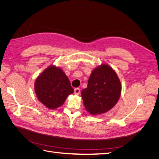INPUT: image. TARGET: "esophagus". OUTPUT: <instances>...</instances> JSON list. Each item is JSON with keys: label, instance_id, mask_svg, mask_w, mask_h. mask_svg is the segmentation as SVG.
<instances>
[{"label": "esophagus", "instance_id": "obj_1", "mask_svg": "<svg viewBox=\"0 0 159 159\" xmlns=\"http://www.w3.org/2000/svg\"><path fill=\"white\" fill-rule=\"evenodd\" d=\"M74 93L76 95H79L80 93V88H75L74 89Z\"/></svg>", "mask_w": 159, "mask_h": 159}]
</instances>
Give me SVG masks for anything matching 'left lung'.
<instances>
[{
    "instance_id": "8db88e82",
    "label": "left lung",
    "mask_w": 159,
    "mask_h": 159,
    "mask_svg": "<svg viewBox=\"0 0 159 159\" xmlns=\"http://www.w3.org/2000/svg\"><path fill=\"white\" fill-rule=\"evenodd\" d=\"M121 84L115 71L102 64L91 71L88 87L81 91V97L87 111L94 115L111 109L119 99Z\"/></svg>"
}]
</instances>
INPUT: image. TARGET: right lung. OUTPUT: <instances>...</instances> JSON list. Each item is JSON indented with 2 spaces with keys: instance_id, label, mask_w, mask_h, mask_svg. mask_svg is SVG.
<instances>
[{
  "instance_id": "obj_1",
  "label": "right lung",
  "mask_w": 159,
  "mask_h": 159,
  "mask_svg": "<svg viewBox=\"0 0 159 159\" xmlns=\"http://www.w3.org/2000/svg\"><path fill=\"white\" fill-rule=\"evenodd\" d=\"M38 99L47 108L55 109L74 93L68 77L60 68L51 65L38 76L34 83Z\"/></svg>"
}]
</instances>
